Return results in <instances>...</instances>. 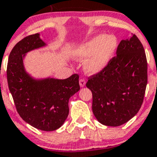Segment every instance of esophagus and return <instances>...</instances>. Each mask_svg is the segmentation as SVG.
Segmentation results:
<instances>
[{"instance_id":"34e87169","label":"esophagus","mask_w":157,"mask_h":157,"mask_svg":"<svg viewBox=\"0 0 157 157\" xmlns=\"http://www.w3.org/2000/svg\"><path fill=\"white\" fill-rule=\"evenodd\" d=\"M85 84H86V80H84V78H81L80 80V87H84L85 86Z\"/></svg>"}]
</instances>
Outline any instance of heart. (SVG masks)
I'll list each match as a JSON object with an SVG mask.
<instances>
[{
	"instance_id": "obj_1",
	"label": "heart",
	"mask_w": 157,
	"mask_h": 157,
	"mask_svg": "<svg viewBox=\"0 0 157 157\" xmlns=\"http://www.w3.org/2000/svg\"><path fill=\"white\" fill-rule=\"evenodd\" d=\"M117 47L118 40L114 36L99 35L77 48L75 57L80 61L88 58L84 64V69L89 74H94L107 66Z\"/></svg>"
}]
</instances>
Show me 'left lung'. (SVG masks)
<instances>
[{"instance_id":"left-lung-1","label":"left lung","mask_w":157,"mask_h":157,"mask_svg":"<svg viewBox=\"0 0 157 157\" xmlns=\"http://www.w3.org/2000/svg\"><path fill=\"white\" fill-rule=\"evenodd\" d=\"M107 66L88 77L92 93V111L103 125L118 126L138 112L146 89V55L134 34L120 42Z\"/></svg>"}]
</instances>
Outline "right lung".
Segmentation results:
<instances>
[{"mask_svg":"<svg viewBox=\"0 0 157 157\" xmlns=\"http://www.w3.org/2000/svg\"><path fill=\"white\" fill-rule=\"evenodd\" d=\"M39 34L28 35L16 44L7 65V80L20 116L31 126L53 131L62 126L69 114V99L80 90L79 75L65 80H35L26 73V53L45 46Z\"/></svg>","mask_w":157,"mask_h":157,"instance_id":"1","label":"right lung"}]
</instances>
